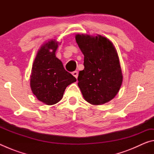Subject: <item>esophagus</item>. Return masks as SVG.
Masks as SVG:
<instances>
[{"label":"esophagus","mask_w":154,"mask_h":154,"mask_svg":"<svg viewBox=\"0 0 154 154\" xmlns=\"http://www.w3.org/2000/svg\"><path fill=\"white\" fill-rule=\"evenodd\" d=\"M72 75L75 77V78H77L78 77V72L77 71H74L72 72Z\"/></svg>","instance_id":"esophagus-1"}]
</instances>
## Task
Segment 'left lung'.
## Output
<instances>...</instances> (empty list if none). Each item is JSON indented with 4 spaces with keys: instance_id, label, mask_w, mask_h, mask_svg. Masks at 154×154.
Returning a JSON list of instances; mask_svg holds the SVG:
<instances>
[{
    "instance_id": "1",
    "label": "left lung",
    "mask_w": 154,
    "mask_h": 154,
    "mask_svg": "<svg viewBox=\"0 0 154 154\" xmlns=\"http://www.w3.org/2000/svg\"><path fill=\"white\" fill-rule=\"evenodd\" d=\"M75 39L84 56L78 76L83 98L94 105L109 102L118 93L123 75L116 49L105 36L77 34Z\"/></svg>"
}]
</instances>
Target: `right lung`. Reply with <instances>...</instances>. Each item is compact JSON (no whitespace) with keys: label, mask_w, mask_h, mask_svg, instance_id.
I'll list each match as a JSON object with an SVG mask.
<instances>
[{"label":"right lung","mask_w":154,"mask_h":154,"mask_svg":"<svg viewBox=\"0 0 154 154\" xmlns=\"http://www.w3.org/2000/svg\"><path fill=\"white\" fill-rule=\"evenodd\" d=\"M59 44L55 39L43 44L36 53L31 71L32 92L38 100L48 105L58 103L68 85L77 81L56 58Z\"/></svg>","instance_id":"1"}]
</instances>
